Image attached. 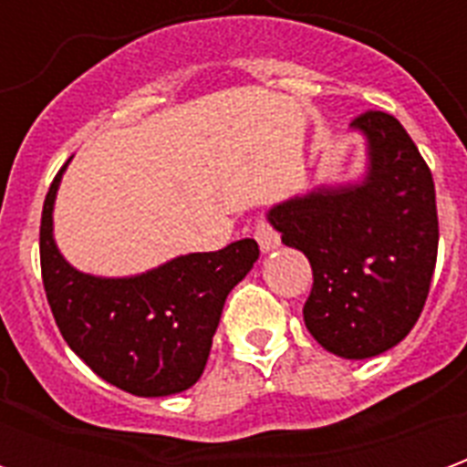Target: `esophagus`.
<instances>
[{
    "instance_id": "obj_1",
    "label": "esophagus",
    "mask_w": 467,
    "mask_h": 467,
    "mask_svg": "<svg viewBox=\"0 0 467 467\" xmlns=\"http://www.w3.org/2000/svg\"><path fill=\"white\" fill-rule=\"evenodd\" d=\"M254 240H257L263 253H273L275 247H280V234L275 233L273 224L267 223V220H257V224H254Z\"/></svg>"
}]
</instances>
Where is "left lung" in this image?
I'll return each instance as SVG.
<instances>
[{"mask_svg":"<svg viewBox=\"0 0 467 467\" xmlns=\"http://www.w3.org/2000/svg\"><path fill=\"white\" fill-rule=\"evenodd\" d=\"M352 130L368 140L358 184L317 187L275 204L267 220L313 265L303 307L325 350L365 360L390 350L418 323L438 257L435 184L398 119L365 112Z\"/></svg>","mask_w":467,"mask_h":467,"instance_id":"obj_1","label":"left lung"}]
</instances>
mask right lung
I'll return each instance as SVG.
<instances>
[{
	"label": "right lung",
	"mask_w": 467,
	"mask_h": 467,
	"mask_svg": "<svg viewBox=\"0 0 467 467\" xmlns=\"http://www.w3.org/2000/svg\"><path fill=\"white\" fill-rule=\"evenodd\" d=\"M49 184L39 260L47 303L67 345L119 390L164 398L200 380L224 300L260 257L254 240H237L217 253L180 254L132 277H97L75 270L52 234L55 197Z\"/></svg>",
	"instance_id": "right-lung-1"
}]
</instances>
